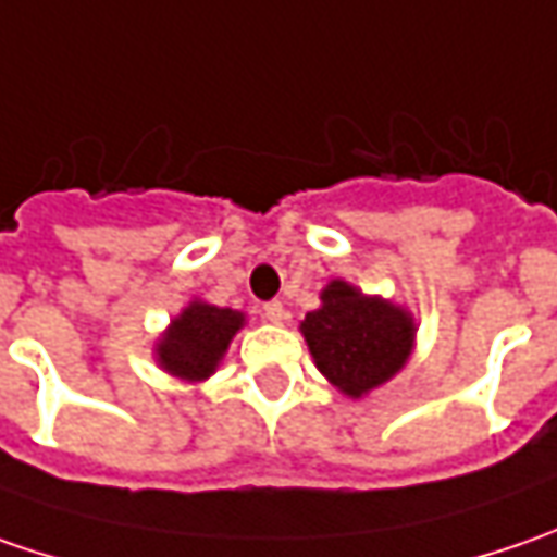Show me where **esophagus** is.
<instances>
[{"label":"esophagus","mask_w":557,"mask_h":557,"mask_svg":"<svg viewBox=\"0 0 557 557\" xmlns=\"http://www.w3.org/2000/svg\"><path fill=\"white\" fill-rule=\"evenodd\" d=\"M263 319H267V322H272V325H282V322L288 319V310H285L278 300H269L267 307H263Z\"/></svg>","instance_id":"1"}]
</instances>
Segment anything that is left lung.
<instances>
[{"mask_svg":"<svg viewBox=\"0 0 557 557\" xmlns=\"http://www.w3.org/2000/svg\"><path fill=\"white\" fill-rule=\"evenodd\" d=\"M315 369L341 394L366 396L391 381L412 356L416 319L384 297H369L344 278L322 290V307L300 322Z\"/></svg>","mask_w":557,"mask_h":557,"instance_id":"1","label":"left lung"}]
</instances>
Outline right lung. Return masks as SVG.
<instances>
[{"mask_svg": "<svg viewBox=\"0 0 557 557\" xmlns=\"http://www.w3.org/2000/svg\"><path fill=\"white\" fill-rule=\"evenodd\" d=\"M245 325V312L223 310L203 300H191L161 334L154 354L163 372L183 381H203L216 372L235 332Z\"/></svg>", "mask_w": 557, "mask_h": 557, "instance_id": "1", "label": "right lung"}]
</instances>
